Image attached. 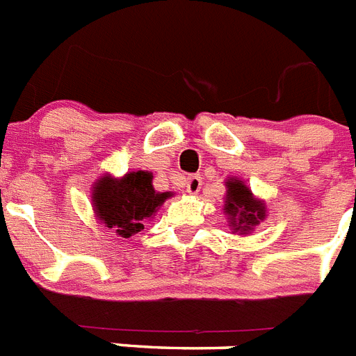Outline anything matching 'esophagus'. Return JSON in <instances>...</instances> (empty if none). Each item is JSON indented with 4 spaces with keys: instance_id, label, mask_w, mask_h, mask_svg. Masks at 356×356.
Segmentation results:
<instances>
[{
    "instance_id": "obj_1",
    "label": "esophagus",
    "mask_w": 356,
    "mask_h": 356,
    "mask_svg": "<svg viewBox=\"0 0 356 356\" xmlns=\"http://www.w3.org/2000/svg\"><path fill=\"white\" fill-rule=\"evenodd\" d=\"M201 186H202V177H199V175H190V177L186 179L188 193H197L199 190H201Z\"/></svg>"
}]
</instances>
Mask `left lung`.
I'll use <instances>...</instances> for the list:
<instances>
[{
    "label": "left lung",
    "mask_w": 356,
    "mask_h": 356,
    "mask_svg": "<svg viewBox=\"0 0 356 356\" xmlns=\"http://www.w3.org/2000/svg\"><path fill=\"white\" fill-rule=\"evenodd\" d=\"M226 186H228V197H226L224 210L229 215V222L235 232L246 234L264 219V204L253 199L252 192L248 190V186H244L243 181L232 179L226 183Z\"/></svg>",
    "instance_id": "left-lung-1"
}]
</instances>
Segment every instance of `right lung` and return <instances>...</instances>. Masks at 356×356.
Masks as SVG:
<instances>
[{"instance_id":"right-lung-1","label":"right lung","mask_w":356,"mask_h":356,"mask_svg":"<svg viewBox=\"0 0 356 356\" xmlns=\"http://www.w3.org/2000/svg\"><path fill=\"white\" fill-rule=\"evenodd\" d=\"M170 192L159 193L152 186V173L132 172L122 179L103 177L94 186L95 213L108 228L121 237H132L145 228V219L152 217Z\"/></svg>"}]
</instances>
